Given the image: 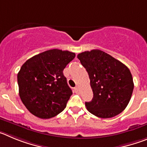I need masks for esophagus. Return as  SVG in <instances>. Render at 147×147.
<instances>
[{"label": "esophagus", "instance_id": "esophagus-1", "mask_svg": "<svg viewBox=\"0 0 147 147\" xmlns=\"http://www.w3.org/2000/svg\"><path fill=\"white\" fill-rule=\"evenodd\" d=\"M74 90H75V93H78V87H75Z\"/></svg>", "mask_w": 147, "mask_h": 147}]
</instances>
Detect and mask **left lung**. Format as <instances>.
<instances>
[{
  "mask_svg": "<svg viewBox=\"0 0 147 147\" xmlns=\"http://www.w3.org/2000/svg\"><path fill=\"white\" fill-rule=\"evenodd\" d=\"M78 59L88 72L94 94L92 101L86 102L87 110L102 119L119 114L127 106L134 88L129 69L100 50L80 53Z\"/></svg>",
  "mask_w": 147,
  "mask_h": 147,
  "instance_id": "1",
  "label": "left lung"
}]
</instances>
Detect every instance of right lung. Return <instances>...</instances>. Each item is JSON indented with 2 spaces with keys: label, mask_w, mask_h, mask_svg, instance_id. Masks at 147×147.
Segmentation results:
<instances>
[{
  "label": "right lung",
  "mask_w": 147,
  "mask_h": 147,
  "mask_svg": "<svg viewBox=\"0 0 147 147\" xmlns=\"http://www.w3.org/2000/svg\"><path fill=\"white\" fill-rule=\"evenodd\" d=\"M75 53L53 49L26 61L18 74L19 94L33 115L51 119L63 111L72 94L63 70Z\"/></svg>",
  "instance_id": "add662e5"
}]
</instances>
